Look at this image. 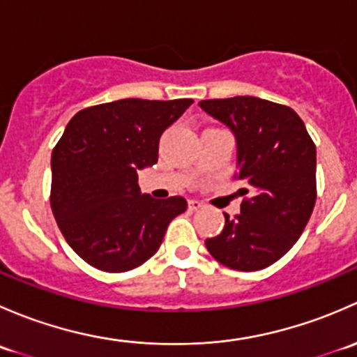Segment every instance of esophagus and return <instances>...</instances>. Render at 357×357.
<instances>
[{"instance_id":"34e87169","label":"esophagus","mask_w":357,"mask_h":357,"mask_svg":"<svg viewBox=\"0 0 357 357\" xmlns=\"http://www.w3.org/2000/svg\"><path fill=\"white\" fill-rule=\"evenodd\" d=\"M202 207H204V202H202V200L193 199V200L188 202V208H190V211H199V208H202Z\"/></svg>"}]
</instances>
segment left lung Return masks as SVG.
I'll return each instance as SVG.
<instances>
[{
    "instance_id": "obj_1",
    "label": "left lung",
    "mask_w": 357,
    "mask_h": 357,
    "mask_svg": "<svg viewBox=\"0 0 357 357\" xmlns=\"http://www.w3.org/2000/svg\"><path fill=\"white\" fill-rule=\"evenodd\" d=\"M200 107L228 126L238 145L240 179L247 188L240 214L214 238L212 257L236 271H259L294 247L316 204V145L290 107L255 96L202 100Z\"/></svg>"
}]
</instances>
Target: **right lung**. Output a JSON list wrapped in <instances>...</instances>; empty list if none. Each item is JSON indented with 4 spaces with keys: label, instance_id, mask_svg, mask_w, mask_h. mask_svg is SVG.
Wrapping results in <instances>:
<instances>
[{
    "label": "right lung",
    "instance_id": "obj_1",
    "mask_svg": "<svg viewBox=\"0 0 357 357\" xmlns=\"http://www.w3.org/2000/svg\"><path fill=\"white\" fill-rule=\"evenodd\" d=\"M192 98H126L79 110L52 153L53 215L89 266L124 273L149 261L167 226L188 207L183 197L142 195L136 171L157 164L160 136Z\"/></svg>",
    "mask_w": 357,
    "mask_h": 357
}]
</instances>
